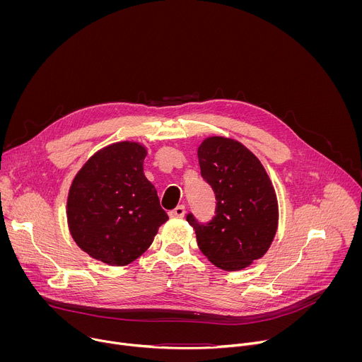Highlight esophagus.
<instances>
[{"mask_svg": "<svg viewBox=\"0 0 362 362\" xmlns=\"http://www.w3.org/2000/svg\"><path fill=\"white\" fill-rule=\"evenodd\" d=\"M185 212H186L185 206H183V204H179V206H176V208H175L173 211L169 212V216H170V218H183V216H185Z\"/></svg>", "mask_w": 362, "mask_h": 362, "instance_id": "1", "label": "esophagus"}]
</instances>
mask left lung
<instances>
[{
  "label": "left lung",
  "mask_w": 362,
  "mask_h": 362,
  "mask_svg": "<svg viewBox=\"0 0 362 362\" xmlns=\"http://www.w3.org/2000/svg\"><path fill=\"white\" fill-rule=\"evenodd\" d=\"M202 177L216 197L215 216L200 223L189 214L202 253L218 268L240 271L262 257L278 229V200L272 182L242 143L208 137L197 148Z\"/></svg>",
  "instance_id": "1"
}]
</instances>
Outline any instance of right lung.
Listing matches in <instances>:
<instances>
[{"mask_svg":"<svg viewBox=\"0 0 362 362\" xmlns=\"http://www.w3.org/2000/svg\"><path fill=\"white\" fill-rule=\"evenodd\" d=\"M146 154L136 141L101 148L78 170L69 192L67 221L74 242L112 267L136 261L169 219L143 173Z\"/></svg>","mask_w":362,"mask_h":362,"instance_id":"obj_1","label":"right lung"}]
</instances>
